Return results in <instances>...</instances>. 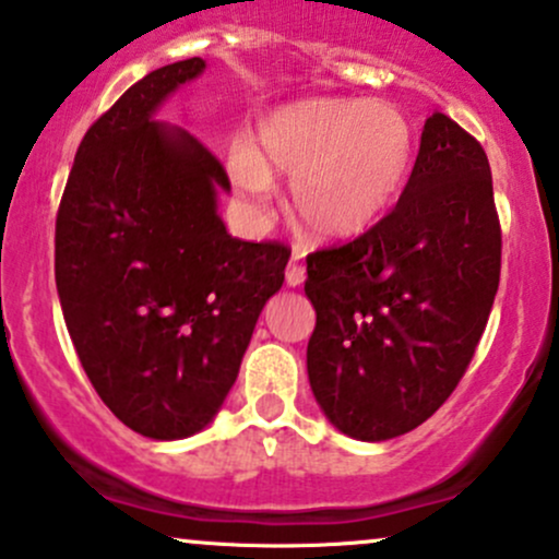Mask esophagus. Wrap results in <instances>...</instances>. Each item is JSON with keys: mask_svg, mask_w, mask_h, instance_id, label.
<instances>
[{"mask_svg": "<svg viewBox=\"0 0 559 559\" xmlns=\"http://www.w3.org/2000/svg\"><path fill=\"white\" fill-rule=\"evenodd\" d=\"M305 265H299L297 257L289 262V267H286V286H302L305 284Z\"/></svg>", "mask_w": 559, "mask_h": 559, "instance_id": "1", "label": "esophagus"}]
</instances>
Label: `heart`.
<instances>
[{
	"mask_svg": "<svg viewBox=\"0 0 559 559\" xmlns=\"http://www.w3.org/2000/svg\"><path fill=\"white\" fill-rule=\"evenodd\" d=\"M408 116L382 100L305 97L260 116L254 145H236L230 175L251 199H267L273 171L289 175L294 217L318 238L371 228L414 164Z\"/></svg>",
	"mask_w": 559,
	"mask_h": 559,
	"instance_id": "obj_1",
	"label": "heart"
}]
</instances>
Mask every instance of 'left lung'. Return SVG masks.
<instances>
[{"mask_svg": "<svg viewBox=\"0 0 559 559\" xmlns=\"http://www.w3.org/2000/svg\"><path fill=\"white\" fill-rule=\"evenodd\" d=\"M499 273L486 151L432 114L395 210L345 247L308 257V377L331 425L379 443L427 421L467 371Z\"/></svg>", "mask_w": 559, "mask_h": 559, "instance_id": "1", "label": "left lung"}]
</instances>
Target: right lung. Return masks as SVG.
Segmentation results:
<instances>
[{"instance_id": "1", "label": "right lung", "mask_w": 559, "mask_h": 559, "mask_svg": "<svg viewBox=\"0 0 559 559\" xmlns=\"http://www.w3.org/2000/svg\"><path fill=\"white\" fill-rule=\"evenodd\" d=\"M201 58L151 71L84 134L55 223L66 326L100 401L134 432L180 440L217 416L257 318L284 284V243L233 238L223 164L156 121Z\"/></svg>"}]
</instances>
